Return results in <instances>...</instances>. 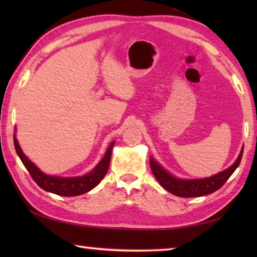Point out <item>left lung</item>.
Returning <instances> with one entry per match:
<instances>
[{"label": "left lung", "instance_id": "8db88e82", "mask_svg": "<svg viewBox=\"0 0 257 257\" xmlns=\"http://www.w3.org/2000/svg\"><path fill=\"white\" fill-rule=\"evenodd\" d=\"M242 151L243 149L231 167L225 169L224 171L216 173L214 176L203 178V179H179V178L172 176L171 173L164 170L155 160H153V158H150V164L156 180L160 182V185L164 189L179 197H198L214 193L224 185V182L229 179L230 176L238 168V165L240 164Z\"/></svg>", "mask_w": 257, "mask_h": 257}]
</instances>
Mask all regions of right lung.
<instances>
[{
  "label": "right lung",
  "instance_id": "obj_1",
  "mask_svg": "<svg viewBox=\"0 0 257 257\" xmlns=\"http://www.w3.org/2000/svg\"><path fill=\"white\" fill-rule=\"evenodd\" d=\"M14 142L17 154L19 155L21 162L24 163L25 168L27 169L34 181L36 182L42 189L56 195H60V196H78V195L85 194L87 191L92 190L94 187H96L99 182H101L104 176L106 175L108 165H110L112 147L114 145V142H112L111 145L108 146L104 158L99 161V163L93 169V171L86 173L85 176L81 177L64 178L45 175V173L41 171L33 162H30L27 156L24 154V152L20 149L19 143L17 141L16 136H14Z\"/></svg>",
  "mask_w": 257,
  "mask_h": 257
}]
</instances>
